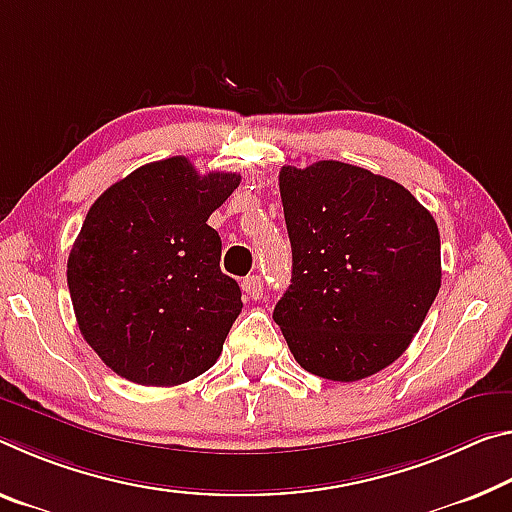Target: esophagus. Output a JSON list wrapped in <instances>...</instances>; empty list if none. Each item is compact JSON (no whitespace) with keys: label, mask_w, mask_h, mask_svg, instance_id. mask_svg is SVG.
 Wrapping results in <instances>:
<instances>
[{"label":"esophagus","mask_w":512,"mask_h":512,"mask_svg":"<svg viewBox=\"0 0 512 512\" xmlns=\"http://www.w3.org/2000/svg\"><path fill=\"white\" fill-rule=\"evenodd\" d=\"M241 289H243V294H248L253 300L264 298V294H266L264 280L259 278V275H250V278L243 280V282H241Z\"/></svg>","instance_id":"34e87169"}]
</instances>
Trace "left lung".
Wrapping results in <instances>:
<instances>
[{"label": "left lung", "instance_id": "8db88e82", "mask_svg": "<svg viewBox=\"0 0 512 512\" xmlns=\"http://www.w3.org/2000/svg\"><path fill=\"white\" fill-rule=\"evenodd\" d=\"M291 285L273 310L289 351L353 383L399 360L442 285L435 218L399 182L316 161L282 166Z\"/></svg>", "mask_w": 512, "mask_h": 512}]
</instances>
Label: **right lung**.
I'll use <instances>...</instances> for the list:
<instances>
[{"mask_svg": "<svg viewBox=\"0 0 512 512\" xmlns=\"http://www.w3.org/2000/svg\"><path fill=\"white\" fill-rule=\"evenodd\" d=\"M239 182L170 157L136 168L88 209L68 289L81 335L118 376L173 387L216 364L243 303L207 218Z\"/></svg>", "mask_w": 512, "mask_h": 512, "instance_id": "add662e5", "label": "right lung"}]
</instances>
